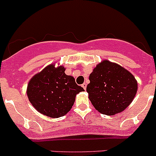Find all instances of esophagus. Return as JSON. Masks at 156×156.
Wrapping results in <instances>:
<instances>
[{
  "instance_id": "obj_1",
  "label": "esophagus",
  "mask_w": 156,
  "mask_h": 156,
  "mask_svg": "<svg viewBox=\"0 0 156 156\" xmlns=\"http://www.w3.org/2000/svg\"><path fill=\"white\" fill-rule=\"evenodd\" d=\"M82 87L84 89V90H86V87H87V84H86V83H84V84H82Z\"/></svg>"
}]
</instances>
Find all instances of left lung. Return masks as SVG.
<instances>
[{"instance_id":"left-lung-1","label":"left lung","mask_w":156,"mask_h":156,"mask_svg":"<svg viewBox=\"0 0 156 156\" xmlns=\"http://www.w3.org/2000/svg\"><path fill=\"white\" fill-rule=\"evenodd\" d=\"M88 98L102 114L121 113L132 103L138 90L135 77L115 62L103 60L89 75Z\"/></svg>"}]
</instances>
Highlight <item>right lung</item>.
Wrapping results in <instances>:
<instances>
[{
    "mask_svg": "<svg viewBox=\"0 0 156 156\" xmlns=\"http://www.w3.org/2000/svg\"><path fill=\"white\" fill-rule=\"evenodd\" d=\"M65 71L63 66L50 64L33 75L27 85V94L32 105L51 118L65 116L72 109L76 95L84 90Z\"/></svg>",
    "mask_w": 156,
    "mask_h": 156,
    "instance_id": "1",
    "label": "right lung"
}]
</instances>
